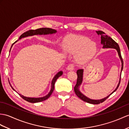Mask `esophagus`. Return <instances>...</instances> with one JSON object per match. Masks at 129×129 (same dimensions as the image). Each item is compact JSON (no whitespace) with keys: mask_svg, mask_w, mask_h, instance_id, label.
<instances>
[{"mask_svg":"<svg viewBox=\"0 0 129 129\" xmlns=\"http://www.w3.org/2000/svg\"><path fill=\"white\" fill-rule=\"evenodd\" d=\"M74 69V65L73 64H70L68 66L67 70L69 71H71Z\"/></svg>","mask_w":129,"mask_h":129,"instance_id":"34e87169","label":"esophagus"}]
</instances>
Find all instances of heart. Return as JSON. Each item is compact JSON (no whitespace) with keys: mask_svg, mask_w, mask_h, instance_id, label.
<instances>
[{"mask_svg":"<svg viewBox=\"0 0 129 129\" xmlns=\"http://www.w3.org/2000/svg\"><path fill=\"white\" fill-rule=\"evenodd\" d=\"M63 49L66 52L74 54L77 64H83L90 60L95 55L97 47L94 42L83 36H71L65 39Z\"/></svg>","mask_w":129,"mask_h":129,"instance_id":"1","label":"heart"}]
</instances>
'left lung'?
I'll return each mask as SVG.
<instances>
[{
    "instance_id": "8db88e82",
    "label": "left lung",
    "mask_w": 129,
    "mask_h": 129,
    "mask_svg": "<svg viewBox=\"0 0 129 129\" xmlns=\"http://www.w3.org/2000/svg\"><path fill=\"white\" fill-rule=\"evenodd\" d=\"M96 33L98 34V35H101V44L103 45V48H114L117 51L118 53V55L119 56V58L120 59L121 62V73L122 72V69H123V60H122V58L121 55V53H120V48L118 44L115 42L114 41L112 38L108 36L107 35H106L105 33L102 31H96ZM77 82L76 85L74 87V91L75 94L77 95V96L79 98H80L81 100H82L84 102H86L87 103H91V104H100V103H102L103 102L107 100V98H108L110 95L114 92L116 91V89H118V87L120 85V80H121V74H120V76L119 79V81L118 83V85L116 87V88L114 89V91H113L112 93H111L110 94H109L108 96L106 97L101 99V100H92L86 97L83 94H82L81 91H80V87L81 85L82 84V81H83V69H79L77 70Z\"/></svg>"
}]
</instances>
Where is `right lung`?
Returning <instances> with one entry per match:
<instances>
[{"label":"right lung","instance_id":"obj_1","mask_svg":"<svg viewBox=\"0 0 129 129\" xmlns=\"http://www.w3.org/2000/svg\"><path fill=\"white\" fill-rule=\"evenodd\" d=\"M56 32H57V31L55 30V29L49 28H41L35 29V30H34V29H31V30H29V31H27L25 33H23V34L21 35L20 37H19V40H21V39L22 38H25V37H28V36H34V35H52V34H55V33H56ZM19 40H17L16 42H15L13 44H12V46L11 47V48L10 49V52L11 48H12V47H13L14 44H15L16 42H17ZM62 75V71H59L58 73L55 75L54 77H53V79L52 81V83H51V88H50V90L49 92L48 93V94H47L46 95H45V96H44V97H39V98H34V97H25V96H24V95L21 94H19V95L23 99V100H25V101H27V102H30V103H38V102H40L46 100L50 96V95L52 94V93L54 91V85H55V83L56 82V80H57L60 76H61ZM9 83H10V86L11 87V88H13V90L15 91H16L15 90V89L13 87H12V86L11 85L10 82H9Z\"/></svg>","mask_w":129,"mask_h":129}]
</instances>
